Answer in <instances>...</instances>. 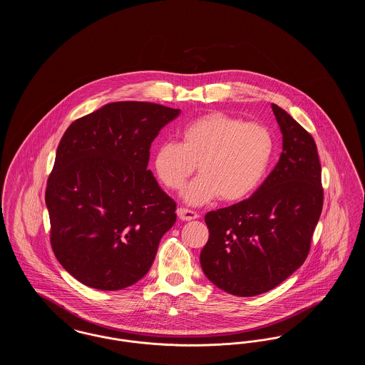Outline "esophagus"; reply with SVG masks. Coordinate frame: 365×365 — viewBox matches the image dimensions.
I'll return each mask as SVG.
<instances>
[{"mask_svg":"<svg viewBox=\"0 0 365 365\" xmlns=\"http://www.w3.org/2000/svg\"><path fill=\"white\" fill-rule=\"evenodd\" d=\"M178 216L183 222H190V220H194V219L198 217V213L194 212V210H190V209L179 208L178 209Z\"/></svg>","mask_w":365,"mask_h":365,"instance_id":"34e87169","label":"esophagus"}]
</instances>
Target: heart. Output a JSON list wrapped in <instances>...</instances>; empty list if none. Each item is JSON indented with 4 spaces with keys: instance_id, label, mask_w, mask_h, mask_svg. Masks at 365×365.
<instances>
[{
    "instance_id": "obj_1",
    "label": "heart",
    "mask_w": 365,
    "mask_h": 365,
    "mask_svg": "<svg viewBox=\"0 0 365 365\" xmlns=\"http://www.w3.org/2000/svg\"><path fill=\"white\" fill-rule=\"evenodd\" d=\"M182 142L157 146L155 170L163 185L179 190L194 174L201 175L183 190L190 205H204L220 197L237 202L256 190L274 156V137L261 123L247 122L223 112L202 115L182 130Z\"/></svg>"
}]
</instances>
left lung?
<instances>
[{
    "label": "left lung",
    "mask_w": 365,
    "mask_h": 365,
    "mask_svg": "<svg viewBox=\"0 0 365 365\" xmlns=\"http://www.w3.org/2000/svg\"><path fill=\"white\" fill-rule=\"evenodd\" d=\"M271 106L283 135L278 164L250 198L205 215L202 271L238 297L267 293L304 264L323 208L312 135L278 105Z\"/></svg>",
    "instance_id": "obj_1"
}]
</instances>
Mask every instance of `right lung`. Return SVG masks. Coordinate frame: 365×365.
Here are the masks:
<instances>
[{
    "instance_id": "right-lung-1",
    "label": "right lung",
    "mask_w": 365,
    "mask_h": 365,
    "mask_svg": "<svg viewBox=\"0 0 365 365\" xmlns=\"http://www.w3.org/2000/svg\"><path fill=\"white\" fill-rule=\"evenodd\" d=\"M179 113L152 103H110L64 133L45 202L54 256L81 283L115 292L150 269L176 204L148 170L149 150Z\"/></svg>"
}]
</instances>
